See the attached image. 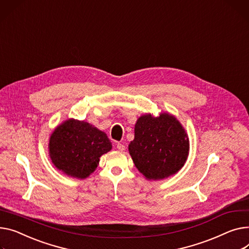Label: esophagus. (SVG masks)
<instances>
[{"label": "esophagus", "instance_id": "34e87169", "mask_svg": "<svg viewBox=\"0 0 249 249\" xmlns=\"http://www.w3.org/2000/svg\"><path fill=\"white\" fill-rule=\"evenodd\" d=\"M117 149L119 151H124L125 150V145L122 143H118L117 144Z\"/></svg>", "mask_w": 249, "mask_h": 249}]
</instances>
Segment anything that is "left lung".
<instances>
[{
	"mask_svg": "<svg viewBox=\"0 0 249 249\" xmlns=\"http://www.w3.org/2000/svg\"><path fill=\"white\" fill-rule=\"evenodd\" d=\"M129 153L136 168L148 180H160L177 173L187 160L189 139L185 129L169 113L142 115L134 128Z\"/></svg>",
	"mask_w": 249,
	"mask_h": 249,
	"instance_id": "left-lung-1",
	"label": "left lung"
}]
</instances>
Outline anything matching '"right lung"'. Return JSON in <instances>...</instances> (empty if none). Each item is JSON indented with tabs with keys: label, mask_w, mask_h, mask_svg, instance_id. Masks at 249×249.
I'll use <instances>...</instances> for the list:
<instances>
[{
	"label": "right lung",
	"mask_w": 249,
	"mask_h": 249,
	"mask_svg": "<svg viewBox=\"0 0 249 249\" xmlns=\"http://www.w3.org/2000/svg\"><path fill=\"white\" fill-rule=\"evenodd\" d=\"M112 144L103 131L85 121L68 119L56 127L49 140V155L66 175L85 179L97 168Z\"/></svg>",
	"instance_id": "add662e5"
}]
</instances>
